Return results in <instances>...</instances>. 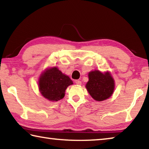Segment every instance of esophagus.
I'll use <instances>...</instances> for the list:
<instances>
[{"label": "esophagus", "instance_id": "esophagus-1", "mask_svg": "<svg viewBox=\"0 0 149 149\" xmlns=\"http://www.w3.org/2000/svg\"><path fill=\"white\" fill-rule=\"evenodd\" d=\"M75 84H76L77 85H81V81L80 80H75Z\"/></svg>", "mask_w": 149, "mask_h": 149}]
</instances>
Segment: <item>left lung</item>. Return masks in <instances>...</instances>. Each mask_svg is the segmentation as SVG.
Here are the masks:
<instances>
[{
    "mask_svg": "<svg viewBox=\"0 0 149 149\" xmlns=\"http://www.w3.org/2000/svg\"><path fill=\"white\" fill-rule=\"evenodd\" d=\"M86 88L97 101H102L111 97L114 89V81L108 72L102 74L99 70L89 72Z\"/></svg>",
    "mask_w": 149,
    "mask_h": 149,
    "instance_id": "left-lung-1",
    "label": "left lung"
}]
</instances>
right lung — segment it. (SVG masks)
<instances>
[{
	"label": "right lung",
	"mask_w": 149,
	"mask_h": 149,
	"mask_svg": "<svg viewBox=\"0 0 149 149\" xmlns=\"http://www.w3.org/2000/svg\"><path fill=\"white\" fill-rule=\"evenodd\" d=\"M73 81L56 67L47 70L39 78L41 95L50 101H58L64 98L65 91Z\"/></svg>",
	"instance_id": "right-lung-1"
}]
</instances>
